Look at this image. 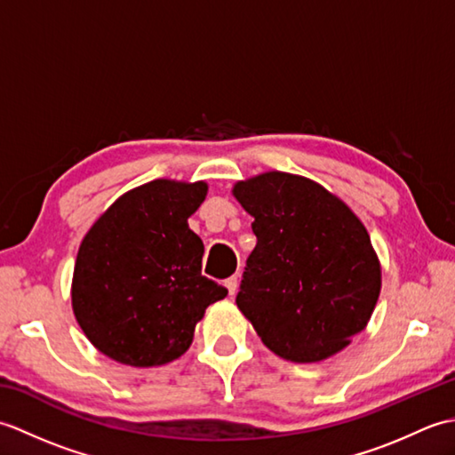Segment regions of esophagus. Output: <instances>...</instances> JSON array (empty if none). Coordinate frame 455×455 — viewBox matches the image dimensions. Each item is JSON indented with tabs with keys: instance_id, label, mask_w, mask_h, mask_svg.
<instances>
[{
	"instance_id": "obj_1",
	"label": "esophagus",
	"mask_w": 455,
	"mask_h": 455,
	"mask_svg": "<svg viewBox=\"0 0 455 455\" xmlns=\"http://www.w3.org/2000/svg\"><path fill=\"white\" fill-rule=\"evenodd\" d=\"M225 285L228 289V293L235 295L236 293V287H238V279L236 277H228V279H225Z\"/></svg>"
}]
</instances>
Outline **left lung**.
I'll return each mask as SVG.
<instances>
[{
    "instance_id": "left-lung-1",
    "label": "left lung",
    "mask_w": 455,
    "mask_h": 455,
    "mask_svg": "<svg viewBox=\"0 0 455 455\" xmlns=\"http://www.w3.org/2000/svg\"><path fill=\"white\" fill-rule=\"evenodd\" d=\"M256 248L236 305L262 342L291 362H318L362 332L381 289L370 235L318 183L283 172L238 181Z\"/></svg>"
}]
</instances>
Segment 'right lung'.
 I'll use <instances>...</instances> for the list:
<instances>
[{"instance_id": "add662e5", "label": "right lung", "mask_w": 455, "mask_h": 455, "mask_svg": "<svg viewBox=\"0 0 455 455\" xmlns=\"http://www.w3.org/2000/svg\"><path fill=\"white\" fill-rule=\"evenodd\" d=\"M207 186L154 180L124 193L82 240L72 307L90 342L119 363L152 367L188 350L205 308L227 287L201 274L203 243L188 219Z\"/></svg>"}]
</instances>
